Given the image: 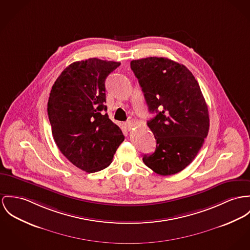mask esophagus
I'll return each mask as SVG.
<instances>
[{"instance_id": "1", "label": "esophagus", "mask_w": 250, "mask_h": 250, "mask_svg": "<svg viewBox=\"0 0 250 250\" xmlns=\"http://www.w3.org/2000/svg\"><path fill=\"white\" fill-rule=\"evenodd\" d=\"M125 125L127 126L128 129H131V127H132V125H133V122H132V121H127V122L125 123Z\"/></svg>"}]
</instances>
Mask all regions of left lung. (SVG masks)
Listing matches in <instances>:
<instances>
[{
	"instance_id": "left-lung-1",
	"label": "left lung",
	"mask_w": 250,
	"mask_h": 250,
	"mask_svg": "<svg viewBox=\"0 0 250 250\" xmlns=\"http://www.w3.org/2000/svg\"><path fill=\"white\" fill-rule=\"evenodd\" d=\"M130 66L149 112L156 113L147 122L156 149L143 161L163 176L180 172L195 159L208 134V108L200 85L184 64L167 58L133 60Z\"/></svg>"
}]
</instances>
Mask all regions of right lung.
I'll return each instance as SVG.
<instances>
[{
    "label": "right lung",
    "instance_id": "1",
    "mask_svg": "<svg viewBox=\"0 0 250 250\" xmlns=\"http://www.w3.org/2000/svg\"><path fill=\"white\" fill-rule=\"evenodd\" d=\"M119 62L90 58L69 64L49 94L47 114L60 151L78 168L93 173L107 167L124 142L106 111V77Z\"/></svg>",
    "mask_w": 250,
    "mask_h": 250
}]
</instances>
